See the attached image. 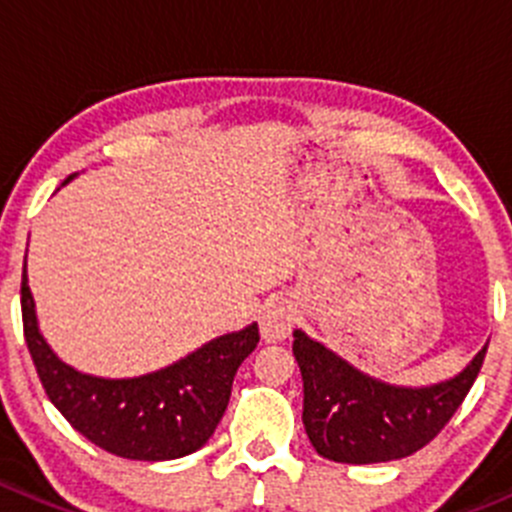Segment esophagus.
Segmentation results:
<instances>
[{"label": "esophagus", "mask_w": 512, "mask_h": 512, "mask_svg": "<svg viewBox=\"0 0 512 512\" xmlns=\"http://www.w3.org/2000/svg\"><path fill=\"white\" fill-rule=\"evenodd\" d=\"M295 323V310L293 305L285 303V300H275V303L267 305L260 315V333L267 343L285 341L293 331Z\"/></svg>", "instance_id": "obj_1"}]
</instances>
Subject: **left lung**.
Here are the masks:
<instances>
[{
  "label": "left lung",
  "instance_id": "left-lung-1",
  "mask_svg": "<svg viewBox=\"0 0 512 512\" xmlns=\"http://www.w3.org/2000/svg\"><path fill=\"white\" fill-rule=\"evenodd\" d=\"M303 376V424L315 452L346 465L401 460L432 442L460 409L485 361L477 351L457 376L432 386H394L293 331Z\"/></svg>",
  "mask_w": 512,
  "mask_h": 512
}]
</instances>
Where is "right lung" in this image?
<instances>
[{"mask_svg": "<svg viewBox=\"0 0 512 512\" xmlns=\"http://www.w3.org/2000/svg\"><path fill=\"white\" fill-rule=\"evenodd\" d=\"M22 323L37 376L57 412L100 450L143 462L176 460L207 444L229 404L234 374L260 341L257 323H252L212 338L151 374L133 379L83 374L65 364L40 333L27 285V257Z\"/></svg>", "mask_w": 512, "mask_h": 512, "instance_id": "obj_1", "label": "right lung"}]
</instances>
